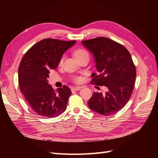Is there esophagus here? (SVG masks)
<instances>
[{
  "label": "esophagus",
  "mask_w": 158,
  "mask_h": 158,
  "mask_svg": "<svg viewBox=\"0 0 158 158\" xmlns=\"http://www.w3.org/2000/svg\"><path fill=\"white\" fill-rule=\"evenodd\" d=\"M80 89H81L80 86H75V87H73L71 89H72V91H78Z\"/></svg>",
  "instance_id": "34e87169"
}]
</instances>
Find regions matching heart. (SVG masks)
Instances as JSON below:
<instances>
[{"instance_id":"heart-1","label":"heart","mask_w":158,"mask_h":158,"mask_svg":"<svg viewBox=\"0 0 158 158\" xmlns=\"http://www.w3.org/2000/svg\"><path fill=\"white\" fill-rule=\"evenodd\" d=\"M74 55L76 56V58L77 59H79L80 58H82V57L85 56H89V53L88 52L84 49H82V48H79V49H77L75 51H74ZM63 58H62L60 60V64H61L62 63H63ZM74 82H79V81H80V78L79 77H75L74 78Z\"/></svg>"}]
</instances>
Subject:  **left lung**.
Returning a JSON list of instances; mask_svg holds the SVG:
<instances>
[{
    "label": "left lung",
    "instance_id": "8db88e82",
    "mask_svg": "<svg viewBox=\"0 0 158 158\" xmlns=\"http://www.w3.org/2000/svg\"><path fill=\"white\" fill-rule=\"evenodd\" d=\"M82 44L93 55L97 70L92 74L91 83L108 89L104 94L94 92L88 106L103 115L114 114L127 104L135 87L136 71L130 52L107 37L82 41Z\"/></svg>",
    "mask_w": 158,
    "mask_h": 158
}]
</instances>
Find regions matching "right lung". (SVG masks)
Returning a JSON list of instances; mask_svg holds the SVG:
<instances>
[{
    "instance_id": "add662e5",
    "label": "right lung",
    "mask_w": 158,
    "mask_h": 158,
    "mask_svg": "<svg viewBox=\"0 0 158 158\" xmlns=\"http://www.w3.org/2000/svg\"><path fill=\"white\" fill-rule=\"evenodd\" d=\"M76 41L43 40L28 50L18 69V83L20 92L27 102L39 115L55 117L63 113L67 106L70 88L64 85L55 92L48 84L47 78L51 69L59 65L64 52Z\"/></svg>"
}]
</instances>
